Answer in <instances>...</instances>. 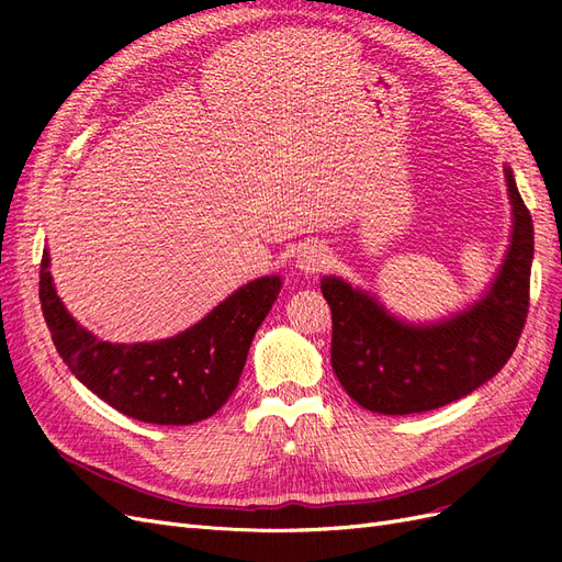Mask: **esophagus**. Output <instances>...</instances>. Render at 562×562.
I'll return each instance as SVG.
<instances>
[{"label": "esophagus", "mask_w": 562, "mask_h": 562, "mask_svg": "<svg viewBox=\"0 0 562 562\" xmlns=\"http://www.w3.org/2000/svg\"><path fill=\"white\" fill-rule=\"evenodd\" d=\"M330 265V250L323 244H307L304 248H300L295 267L302 271L304 277L318 274Z\"/></svg>", "instance_id": "34e87169"}]
</instances>
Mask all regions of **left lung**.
<instances>
[{
    "label": "left lung",
    "mask_w": 562,
    "mask_h": 562,
    "mask_svg": "<svg viewBox=\"0 0 562 562\" xmlns=\"http://www.w3.org/2000/svg\"><path fill=\"white\" fill-rule=\"evenodd\" d=\"M504 173L514 209L512 244L485 295L464 312L436 323H405L361 288L337 277L321 279L333 312V370L366 411H434L471 394L512 359L530 307L535 229L512 168Z\"/></svg>",
    "instance_id": "8db88e82"
}]
</instances>
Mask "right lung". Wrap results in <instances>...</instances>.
I'll list each match as a JSON object with an SVG mask.
<instances>
[{"instance_id": "1", "label": "right lung", "mask_w": 562, "mask_h": 562, "mask_svg": "<svg viewBox=\"0 0 562 562\" xmlns=\"http://www.w3.org/2000/svg\"><path fill=\"white\" fill-rule=\"evenodd\" d=\"M42 255L40 302L50 339L72 375L114 411L147 424L209 419L239 384L255 333L281 291V277L255 279L187 328L157 342L98 339L65 310Z\"/></svg>"}]
</instances>
